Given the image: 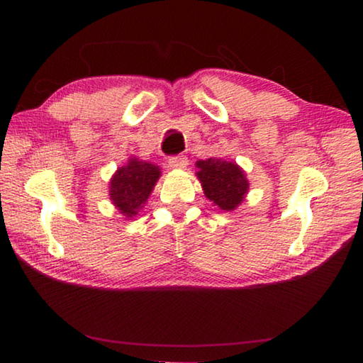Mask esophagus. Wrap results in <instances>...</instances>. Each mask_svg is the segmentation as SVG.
Returning <instances> with one entry per match:
<instances>
[{
    "label": "esophagus",
    "instance_id": "obj_1",
    "mask_svg": "<svg viewBox=\"0 0 363 363\" xmlns=\"http://www.w3.org/2000/svg\"><path fill=\"white\" fill-rule=\"evenodd\" d=\"M168 164H169V168H179V169H182V168H187L189 160H187L186 155H173V157H169Z\"/></svg>",
    "mask_w": 363,
    "mask_h": 363
}]
</instances>
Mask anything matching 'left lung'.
Masks as SVG:
<instances>
[{
    "label": "left lung",
    "instance_id": "8db88e82",
    "mask_svg": "<svg viewBox=\"0 0 363 363\" xmlns=\"http://www.w3.org/2000/svg\"><path fill=\"white\" fill-rule=\"evenodd\" d=\"M196 173L205 195L220 210L232 211L242 203L248 190V181L235 163L220 158H208L196 162Z\"/></svg>",
    "mask_w": 363,
    "mask_h": 363
}]
</instances>
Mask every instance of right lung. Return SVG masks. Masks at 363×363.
<instances>
[{
	"mask_svg": "<svg viewBox=\"0 0 363 363\" xmlns=\"http://www.w3.org/2000/svg\"><path fill=\"white\" fill-rule=\"evenodd\" d=\"M158 177L160 168L155 164L131 160L126 167L116 171L110 181V199L120 213L131 218L149 199Z\"/></svg>",
	"mask_w": 363,
	"mask_h": 363,
	"instance_id": "add662e5",
	"label": "right lung"
}]
</instances>
